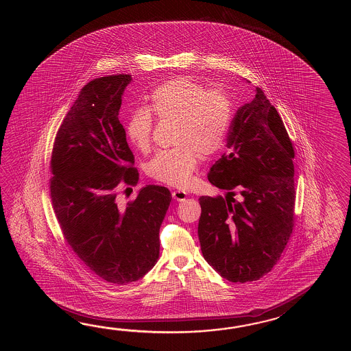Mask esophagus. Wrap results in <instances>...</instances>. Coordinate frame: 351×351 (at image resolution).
<instances>
[{"label":"esophagus","mask_w":351,"mask_h":351,"mask_svg":"<svg viewBox=\"0 0 351 351\" xmlns=\"http://www.w3.org/2000/svg\"><path fill=\"white\" fill-rule=\"evenodd\" d=\"M172 195L176 201H186V193L184 191H173Z\"/></svg>","instance_id":"esophagus-1"}]
</instances>
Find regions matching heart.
Wrapping results in <instances>:
<instances>
[{"label":"heart","instance_id":"heart-1","mask_svg":"<svg viewBox=\"0 0 351 351\" xmlns=\"http://www.w3.org/2000/svg\"><path fill=\"white\" fill-rule=\"evenodd\" d=\"M150 109L135 108L127 121L129 142L141 152L149 150L154 118L174 120L173 149L162 150L149 165V176L168 186L184 188L199 163V153L209 157L223 147L231 125L233 106L230 97L206 89L189 77H176L150 94Z\"/></svg>","mask_w":351,"mask_h":351}]
</instances>
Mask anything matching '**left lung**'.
Wrapping results in <instances>:
<instances>
[{
	"mask_svg": "<svg viewBox=\"0 0 351 351\" xmlns=\"http://www.w3.org/2000/svg\"><path fill=\"white\" fill-rule=\"evenodd\" d=\"M293 158L284 121L257 88L236 112L227 150L208 173L226 197L199 198L202 254L226 280L256 281L280 260L295 221Z\"/></svg>",
	"mask_w": 351,
	"mask_h": 351,
	"instance_id": "left-lung-1",
	"label": "left lung"
}]
</instances>
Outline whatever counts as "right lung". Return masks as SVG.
<instances>
[{
    "mask_svg": "<svg viewBox=\"0 0 351 351\" xmlns=\"http://www.w3.org/2000/svg\"><path fill=\"white\" fill-rule=\"evenodd\" d=\"M130 82L132 75L119 74L88 82L60 125L50 162L64 239L90 271L117 285L134 282L157 263L159 228L172 201L168 188L152 184L119 206L120 184L139 179L118 118Z\"/></svg>",
    "mask_w": 351,
    "mask_h": 351,
    "instance_id": "add662e5",
    "label": "right lung"
}]
</instances>
